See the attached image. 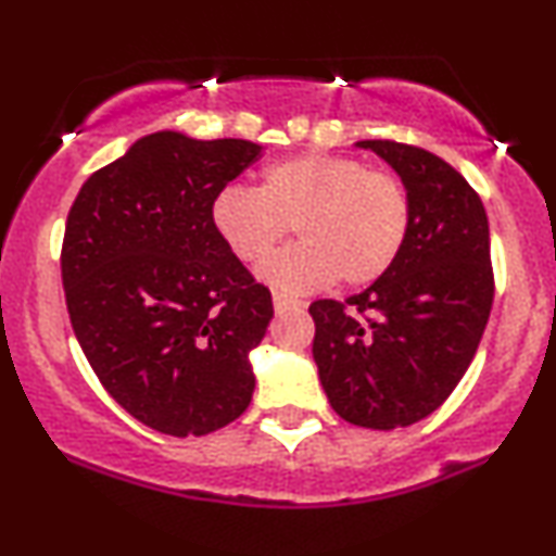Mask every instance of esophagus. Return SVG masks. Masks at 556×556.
<instances>
[{"mask_svg":"<svg viewBox=\"0 0 556 556\" xmlns=\"http://www.w3.org/2000/svg\"><path fill=\"white\" fill-rule=\"evenodd\" d=\"M305 307V303H300L295 298H287L282 292H274V311L277 313H287V311H300Z\"/></svg>","mask_w":556,"mask_h":556,"instance_id":"34e87169","label":"esophagus"}]
</instances>
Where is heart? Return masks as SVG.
Masks as SVG:
<instances>
[{"label": "heart", "instance_id": "obj_1", "mask_svg": "<svg viewBox=\"0 0 556 556\" xmlns=\"http://www.w3.org/2000/svg\"><path fill=\"white\" fill-rule=\"evenodd\" d=\"M212 227L243 264H258L295 227L287 245L258 269L279 292L318 290L333 279L376 282L404 249L412 223L409 191L388 170L359 160L303 152L261 173L258 189L230 184L214 193Z\"/></svg>", "mask_w": 556, "mask_h": 556}]
</instances>
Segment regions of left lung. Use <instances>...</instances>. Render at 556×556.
Returning <instances> with one entry per match:
<instances>
[{
    "mask_svg": "<svg viewBox=\"0 0 556 556\" xmlns=\"http://www.w3.org/2000/svg\"><path fill=\"white\" fill-rule=\"evenodd\" d=\"M409 191L404 249L365 292L316 300L313 359L333 412L370 430L409 427L469 370L490 320V223L469 180L422 147L365 139Z\"/></svg>",
    "mask_w": 556,
    "mask_h": 556,
    "instance_id": "left-lung-1",
    "label": "left lung"
}]
</instances>
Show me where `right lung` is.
Here are the masks:
<instances>
[{
  "instance_id": "add662e5",
  "label": "right lung",
  "mask_w": 556,
  "mask_h": 556,
  "mask_svg": "<svg viewBox=\"0 0 556 556\" xmlns=\"http://www.w3.org/2000/svg\"><path fill=\"white\" fill-rule=\"evenodd\" d=\"M245 139L155 131L92 173L66 217L72 329L105 391L152 430L210 434L249 409L274 316L212 227L214 193L256 163Z\"/></svg>"
}]
</instances>
